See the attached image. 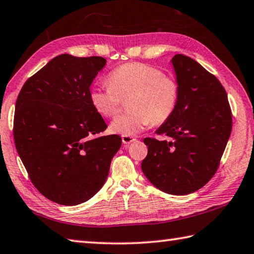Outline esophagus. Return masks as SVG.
I'll list each match as a JSON object with an SVG mask.
<instances>
[{"label": "esophagus", "mask_w": 254, "mask_h": 254, "mask_svg": "<svg viewBox=\"0 0 254 254\" xmlns=\"http://www.w3.org/2000/svg\"><path fill=\"white\" fill-rule=\"evenodd\" d=\"M135 141H136V138L131 136V135H122V142L124 145H130L131 143L135 142Z\"/></svg>", "instance_id": "esophagus-1"}]
</instances>
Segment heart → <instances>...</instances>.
<instances>
[{"mask_svg": "<svg viewBox=\"0 0 254 254\" xmlns=\"http://www.w3.org/2000/svg\"><path fill=\"white\" fill-rule=\"evenodd\" d=\"M109 87H93L89 100L99 114L112 118L127 99L128 112L117 117L111 131L122 135H135L151 123L163 124L176 110L178 84L173 78L150 64L128 63L112 70L107 78Z\"/></svg>", "mask_w": 254, "mask_h": 254, "instance_id": "obj_1", "label": "heart"}]
</instances>
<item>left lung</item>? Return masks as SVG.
Wrapping results in <instances>:
<instances>
[{"label":"left lung","mask_w":254,"mask_h":254,"mask_svg":"<svg viewBox=\"0 0 254 254\" xmlns=\"http://www.w3.org/2000/svg\"><path fill=\"white\" fill-rule=\"evenodd\" d=\"M178 84L176 110L156 131L168 141L146 137L144 175L158 190L188 195L218 170L232 128L231 109L220 81L185 55L172 58Z\"/></svg>","instance_id":"left-lung-1"}]
</instances>
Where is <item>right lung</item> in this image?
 <instances>
[{
    "mask_svg": "<svg viewBox=\"0 0 254 254\" xmlns=\"http://www.w3.org/2000/svg\"><path fill=\"white\" fill-rule=\"evenodd\" d=\"M102 57L53 58L24 83L15 104L13 135L34 186L47 199L74 206L106 183L121 137L99 136L108 127L89 100L106 66Z\"/></svg>",
    "mask_w": 254,
    "mask_h": 254,
    "instance_id": "add662e5",
    "label": "right lung"
}]
</instances>
